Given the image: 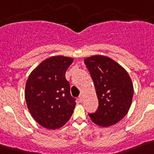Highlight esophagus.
I'll use <instances>...</instances> for the list:
<instances>
[{
    "label": "esophagus",
    "mask_w": 154,
    "mask_h": 154,
    "mask_svg": "<svg viewBox=\"0 0 154 154\" xmlns=\"http://www.w3.org/2000/svg\"><path fill=\"white\" fill-rule=\"evenodd\" d=\"M79 101H81V102H82L83 101V94H81V95L79 96Z\"/></svg>",
    "instance_id": "obj_1"
}]
</instances>
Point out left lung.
Wrapping results in <instances>:
<instances>
[{
  "instance_id": "8db88e82",
  "label": "left lung",
  "mask_w": 154,
  "mask_h": 154,
  "mask_svg": "<svg viewBox=\"0 0 154 154\" xmlns=\"http://www.w3.org/2000/svg\"><path fill=\"white\" fill-rule=\"evenodd\" d=\"M98 99L96 112L89 114L94 123L101 127L113 125L128 113L133 97V85L121 65L102 55L85 59Z\"/></svg>"
}]
</instances>
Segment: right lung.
<instances>
[{"label": "right lung", "instance_id": "add662e5", "mask_svg": "<svg viewBox=\"0 0 154 154\" xmlns=\"http://www.w3.org/2000/svg\"><path fill=\"white\" fill-rule=\"evenodd\" d=\"M73 59L54 56L45 59L29 74L25 97L32 118L45 129H56L67 122L75 108L65 73Z\"/></svg>", "mask_w": 154, "mask_h": 154}]
</instances>
